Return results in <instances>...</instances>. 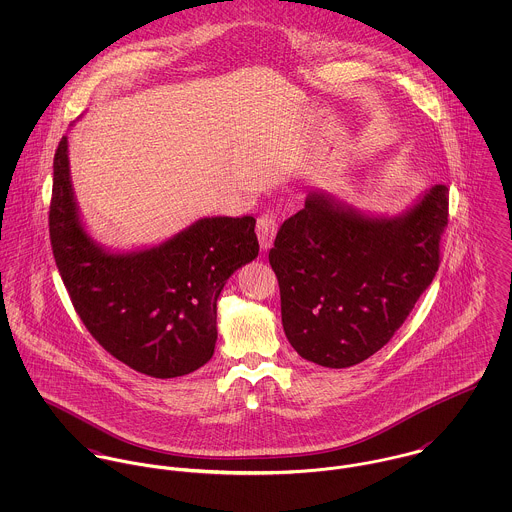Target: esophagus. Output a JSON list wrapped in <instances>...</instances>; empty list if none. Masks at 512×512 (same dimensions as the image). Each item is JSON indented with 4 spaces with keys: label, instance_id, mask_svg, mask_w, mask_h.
<instances>
[{
    "label": "esophagus",
    "instance_id": "obj_1",
    "mask_svg": "<svg viewBox=\"0 0 512 512\" xmlns=\"http://www.w3.org/2000/svg\"><path fill=\"white\" fill-rule=\"evenodd\" d=\"M278 232V217L274 211H266L264 215L258 217L256 222V234L260 238V244L264 250H268L274 242V236Z\"/></svg>",
    "mask_w": 512,
    "mask_h": 512
}]
</instances>
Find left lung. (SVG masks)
Instances as JSON below:
<instances>
[{
  "mask_svg": "<svg viewBox=\"0 0 512 512\" xmlns=\"http://www.w3.org/2000/svg\"><path fill=\"white\" fill-rule=\"evenodd\" d=\"M447 195L445 185H434L394 217L323 189L307 195L268 254L284 331L299 357L347 368L392 339L438 272Z\"/></svg>",
  "mask_w": 512,
  "mask_h": 512,
  "instance_id": "8db88e82",
  "label": "left lung"
}]
</instances>
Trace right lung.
<instances>
[{
  "label": "right lung",
  "instance_id": "right-lung-1",
  "mask_svg": "<svg viewBox=\"0 0 512 512\" xmlns=\"http://www.w3.org/2000/svg\"><path fill=\"white\" fill-rule=\"evenodd\" d=\"M254 226V217H203L159 244L112 250L80 215L67 136L55 153L49 232L61 278L92 337L147 376L211 361L220 292L260 250Z\"/></svg>",
  "mask_w": 512,
  "mask_h": 512
}]
</instances>
